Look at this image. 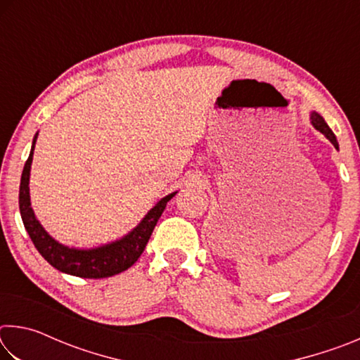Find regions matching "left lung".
I'll use <instances>...</instances> for the list:
<instances>
[{
    "instance_id": "obj_1",
    "label": "left lung",
    "mask_w": 360,
    "mask_h": 360,
    "mask_svg": "<svg viewBox=\"0 0 360 360\" xmlns=\"http://www.w3.org/2000/svg\"><path fill=\"white\" fill-rule=\"evenodd\" d=\"M311 124L314 125L316 130H319L322 135H326L328 141L335 146V149H338V143H337V138H335V135H333V131L330 130V127L326 124V120L322 119L318 112H311Z\"/></svg>"
}]
</instances>
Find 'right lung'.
Segmentation results:
<instances>
[{"label":"right lung","mask_w":360,"mask_h":360,"mask_svg":"<svg viewBox=\"0 0 360 360\" xmlns=\"http://www.w3.org/2000/svg\"><path fill=\"white\" fill-rule=\"evenodd\" d=\"M36 136L33 139L32 152H30L28 160L25 162V167H23L19 192L20 216L34 248L38 249L42 257H44L53 268H57V270L63 273H68V275L72 276L100 279L114 276L117 275V273L129 270V268L139 259V255L143 254L152 231H154V227L157 225V221L160 219L167 203L174 197L176 192L167 195L165 198H162L160 202L146 214L143 221L136 225V229H133L129 235L124 236V238L94 249H76L63 246L60 245L58 241L53 240L52 236L42 229V225L38 222V219H36L32 210V203H30L28 184Z\"/></svg>","instance_id":"add662e5"}]
</instances>
